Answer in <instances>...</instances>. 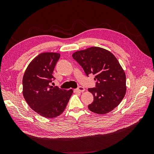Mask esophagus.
Instances as JSON below:
<instances>
[{
  "mask_svg": "<svg viewBox=\"0 0 154 154\" xmlns=\"http://www.w3.org/2000/svg\"><path fill=\"white\" fill-rule=\"evenodd\" d=\"M74 91L75 92H83L85 91V88L80 86V87H78L77 88H76V89H74Z\"/></svg>",
  "mask_w": 154,
  "mask_h": 154,
  "instance_id": "esophagus-1",
  "label": "esophagus"
}]
</instances>
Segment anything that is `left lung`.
<instances>
[{"instance_id":"obj_1","label":"left lung","mask_w":154,"mask_h":154,"mask_svg":"<svg viewBox=\"0 0 154 154\" xmlns=\"http://www.w3.org/2000/svg\"><path fill=\"white\" fill-rule=\"evenodd\" d=\"M72 56L87 76L91 73L95 75L96 87L88 89L94 96L88 109L105 114L118 106L125 97L127 87L125 71L115 56L98 47L78 51Z\"/></svg>"}]
</instances>
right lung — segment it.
Wrapping results in <instances>:
<instances>
[{
	"label": "right lung",
	"instance_id": "obj_1",
	"mask_svg": "<svg viewBox=\"0 0 154 154\" xmlns=\"http://www.w3.org/2000/svg\"><path fill=\"white\" fill-rule=\"evenodd\" d=\"M60 54L43 53L36 57L27 66L22 80L23 96L36 113L47 118L57 117L64 111L73 91H66L51 83L53 72Z\"/></svg>",
	"mask_w": 154,
	"mask_h": 154
}]
</instances>
